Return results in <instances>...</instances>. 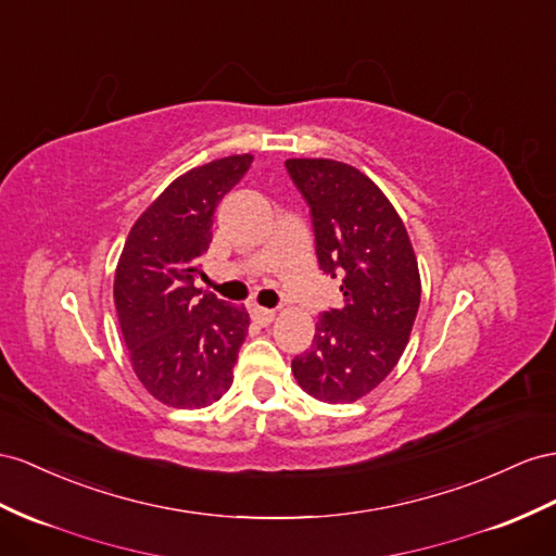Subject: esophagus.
<instances>
[{
    "instance_id": "34e87169",
    "label": "esophagus",
    "mask_w": 556,
    "mask_h": 556,
    "mask_svg": "<svg viewBox=\"0 0 556 556\" xmlns=\"http://www.w3.org/2000/svg\"><path fill=\"white\" fill-rule=\"evenodd\" d=\"M251 317H253V321L267 326L269 321L277 317V312L275 309H267V307H261V305H253L251 307Z\"/></svg>"
}]
</instances>
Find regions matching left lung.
<instances>
[{"mask_svg":"<svg viewBox=\"0 0 556 556\" xmlns=\"http://www.w3.org/2000/svg\"><path fill=\"white\" fill-rule=\"evenodd\" d=\"M309 204L317 258L343 277L345 305L324 312L312 348L291 362L309 396L352 404L390 376L406 350L420 305V273L390 199L359 168L336 160H287Z\"/></svg>","mask_w":556,"mask_h":556,"instance_id":"1","label":"left lung"}]
</instances>
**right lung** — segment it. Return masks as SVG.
Returning a JSON list of instances; mask_svg holds the SVG:
<instances>
[{
	"label": "right lung",
	"instance_id": "obj_1",
	"mask_svg": "<svg viewBox=\"0 0 556 556\" xmlns=\"http://www.w3.org/2000/svg\"><path fill=\"white\" fill-rule=\"evenodd\" d=\"M251 154L190 168L140 213L115 273V305L138 380L174 408H204L232 386L249 331L244 305L194 287L211 244L213 213L244 178Z\"/></svg>",
	"mask_w": 556,
	"mask_h": 556
}]
</instances>
